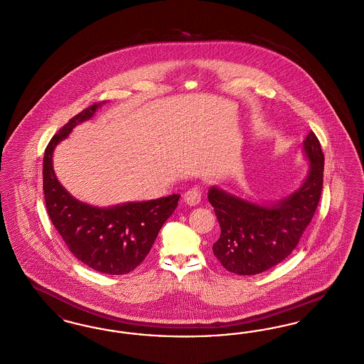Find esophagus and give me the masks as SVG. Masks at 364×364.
<instances>
[{
	"label": "esophagus",
	"instance_id": "obj_1",
	"mask_svg": "<svg viewBox=\"0 0 364 364\" xmlns=\"http://www.w3.org/2000/svg\"><path fill=\"white\" fill-rule=\"evenodd\" d=\"M200 199H202V192L199 188H191L184 193V202L189 205L199 204Z\"/></svg>",
	"mask_w": 364,
	"mask_h": 364
}]
</instances>
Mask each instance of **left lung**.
<instances>
[{"instance_id": "8db88e82", "label": "left lung", "mask_w": 364, "mask_h": 364, "mask_svg": "<svg viewBox=\"0 0 364 364\" xmlns=\"http://www.w3.org/2000/svg\"><path fill=\"white\" fill-rule=\"evenodd\" d=\"M304 153L309 160L305 181L277 203H253L217 186L208 189V202L220 226L213 252L229 272L262 274L298 245L314 217L323 184V153L313 131L304 141Z\"/></svg>"}]
</instances>
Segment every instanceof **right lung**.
I'll return each instance as SVG.
<instances>
[{
	"mask_svg": "<svg viewBox=\"0 0 364 364\" xmlns=\"http://www.w3.org/2000/svg\"><path fill=\"white\" fill-rule=\"evenodd\" d=\"M105 102H95L72 117L46 147L44 202L54 228L75 259L97 272L124 275L145 260L162 225L173 214L180 195L100 208L77 200L60 186L53 166L54 149Z\"/></svg>",
	"mask_w": 364,
	"mask_h": 364,
	"instance_id": "add662e5",
	"label": "right lung"
}]
</instances>
